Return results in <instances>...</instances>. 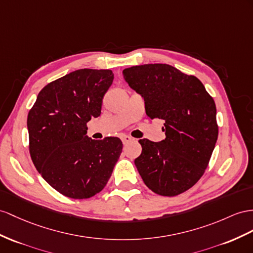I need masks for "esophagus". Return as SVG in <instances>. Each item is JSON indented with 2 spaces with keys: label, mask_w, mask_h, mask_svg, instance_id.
<instances>
[{
  "label": "esophagus",
  "mask_w": 253,
  "mask_h": 253,
  "mask_svg": "<svg viewBox=\"0 0 253 253\" xmlns=\"http://www.w3.org/2000/svg\"><path fill=\"white\" fill-rule=\"evenodd\" d=\"M121 139H122V142H123V143H124V144H127V143H129V142H130V141H132V138L129 137V135H126V134L122 135Z\"/></svg>",
  "instance_id": "obj_1"
}]
</instances>
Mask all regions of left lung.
I'll use <instances>...</instances> for the list:
<instances>
[{
	"mask_svg": "<svg viewBox=\"0 0 253 253\" xmlns=\"http://www.w3.org/2000/svg\"><path fill=\"white\" fill-rule=\"evenodd\" d=\"M128 85L144 98L146 115L165 121L166 139L139 140L134 165L155 193L174 197L202 177L218 138L216 105L197 77L168 64L123 70Z\"/></svg>",
	"mask_w": 253,
	"mask_h": 253,
	"instance_id": "8db88e82",
	"label": "left lung"
}]
</instances>
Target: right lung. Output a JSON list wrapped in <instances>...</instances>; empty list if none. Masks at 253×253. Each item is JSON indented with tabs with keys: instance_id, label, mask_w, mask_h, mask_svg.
Returning <instances> with one entry per match:
<instances>
[{
	"instance_id": "obj_1",
	"label": "right lung",
	"mask_w": 253,
	"mask_h": 253,
	"mask_svg": "<svg viewBox=\"0 0 253 253\" xmlns=\"http://www.w3.org/2000/svg\"><path fill=\"white\" fill-rule=\"evenodd\" d=\"M109 69H79L50 82L28 115L30 155L46 182L63 196L87 199L100 192L123 150L116 137L93 140L86 123L101 113L113 82Z\"/></svg>"
}]
</instances>
